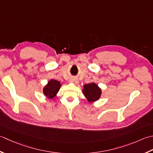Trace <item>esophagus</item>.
Returning <instances> with one entry per match:
<instances>
[{
    "label": "esophagus",
    "mask_w": 153,
    "mask_h": 153,
    "mask_svg": "<svg viewBox=\"0 0 153 153\" xmlns=\"http://www.w3.org/2000/svg\"><path fill=\"white\" fill-rule=\"evenodd\" d=\"M69 81H70V82L75 84V85H77V84L79 83V80L76 79V78H71Z\"/></svg>",
    "instance_id": "34e87169"
}]
</instances>
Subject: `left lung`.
I'll return each instance as SVG.
<instances>
[{
	"label": "left lung",
	"instance_id": "8db88e82",
	"mask_svg": "<svg viewBox=\"0 0 153 153\" xmlns=\"http://www.w3.org/2000/svg\"><path fill=\"white\" fill-rule=\"evenodd\" d=\"M82 93L89 103H93L101 97L102 89L95 82H91L84 85Z\"/></svg>",
	"mask_w": 153,
	"mask_h": 153
}]
</instances>
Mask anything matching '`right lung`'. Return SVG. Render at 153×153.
Returning <instances> with one entry per match:
<instances>
[{
    "mask_svg": "<svg viewBox=\"0 0 153 153\" xmlns=\"http://www.w3.org/2000/svg\"><path fill=\"white\" fill-rule=\"evenodd\" d=\"M62 86L60 82L54 79L48 81L47 85L43 87V93L47 98L51 99L57 96L58 92Z\"/></svg>",
    "mask_w": 153,
    "mask_h": 153,
    "instance_id": "obj_1",
    "label": "right lung"
}]
</instances>
